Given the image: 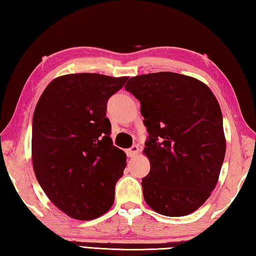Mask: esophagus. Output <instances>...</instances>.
<instances>
[{
    "label": "esophagus",
    "mask_w": 256,
    "mask_h": 256,
    "mask_svg": "<svg viewBox=\"0 0 256 256\" xmlns=\"http://www.w3.org/2000/svg\"><path fill=\"white\" fill-rule=\"evenodd\" d=\"M138 152H139V147H138V146H136V144H134L132 148H129L127 150V154H128V157H130V158L136 157V156L138 154Z\"/></svg>",
    "instance_id": "obj_1"
}]
</instances>
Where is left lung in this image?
Returning <instances> with one entry per match:
<instances>
[{
    "mask_svg": "<svg viewBox=\"0 0 256 256\" xmlns=\"http://www.w3.org/2000/svg\"><path fill=\"white\" fill-rule=\"evenodd\" d=\"M124 90L140 102L149 134L146 203L162 216L190 214L211 196L226 156L216 96L202 82L171 72L132 77Z\"/></svg>",
    "mask_w": 256,
    "mask_h": 256,
    "instance_id": "obj_1",
    "label": "left lung"
}]
</instances>
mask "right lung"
Here are the masks:
<instances>
[{
    "label": "right lung",
    "instance_id": "1",
    "mask_svg": "<svg viewBox=\"0 0 256 256\" xmlns=\"http://www.w3.org/2000/svg\"><path fill=\"white\" fill-rule=\"evenodd\" d=\"M128 77L96 72L52 80L35 107L33 168L42 189L68 216L88 221L112 208L126 154L112 144L107 102Z\"/></svg>",
    "mask_w": 256,
    "mask_h": 256
}]
</instances>
